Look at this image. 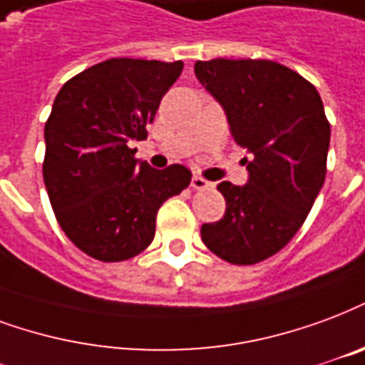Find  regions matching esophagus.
<instances>
[{
  "label": "esophagus",
  "instance_id": "1",
  "mask_svg": "<svg viewBox=\"0 0 365 365\" xmlns=\"http://www.w3.org/2000/svg\"><path fill=\"white\" fill-rule=\"evenodd\" d=\"M210 185H212V183L207 182L201 175H193V178H191V187H193V190H209Z\"/></svg>",
  "mask_w": 365,
  "mask_h": 365
}]
</instances>
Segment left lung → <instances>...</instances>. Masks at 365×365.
<instances>
[{
    "label": "left lung",
    "mask_w": 365,
    "mask_h": 365,
    "mask_svg": "<svg viewBox=\"0 0 365 365\" xmlns=\"http://www.w3.org/2000/svg\"><path fill=\"white\" fill-rule=\"evenodd\" d=\"M195 77L250 153L247 183H218L226 212L203 224L201 237L224 261L253 265L282 250L312 210L325 182L331 125L317 88L277 61H197Z\"/></svg>",
    "instance_id": "8db88e82"
}]
</instances>
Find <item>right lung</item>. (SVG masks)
<instances>
[{
	"mask_svg": "<svg viewBox=\"0 0 365 365\" xmlns=\"http://www.w3.org/2000/svg\"><path fill=\"white\" fill-rule=\"evenodd\" d=\"M183 63L114 58L61 86L46 121L42 174L61 230L86 255L114 263L147 250L156 212L190 185L182 164L155 170L135 158Z\"/></svg>",
	"mask_w": 365,
	"mask_h": 365,
	"instance_id": "add662e5",
	"label": "right lung"
}]
</instances>
